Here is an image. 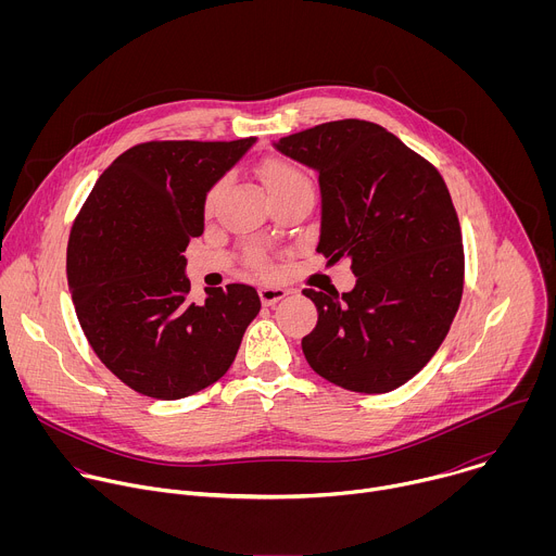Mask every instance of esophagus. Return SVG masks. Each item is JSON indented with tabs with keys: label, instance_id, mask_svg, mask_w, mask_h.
Returning <instances> with one entry per match:
<instances>
[{
	"label": "esophagus",
	"instance_id": "34e87169",
	"mask_svg": "<svg viewBox=\"0 0 556 556\" xmlns=\"http://www.w3.org/2000/svg\"><path fill=\"white\" fill-rule=\"evenodd\" d=\"M286 294H288V290L281 288V286H260V299H262L264 305H275Z\"/></svg>",
	"mask_w": 556,
	"mask_h": 556
}]
</instances>
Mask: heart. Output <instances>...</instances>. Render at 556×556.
Returning <instances> with one entry per match:
<instances>
[{"label": "heart", "instance_id": "b5f03b06", "mask_svg": "<svg viewBox=\"0 0 556 556\" xmlns=\"http://www.w3.org/2000/svg\"><path fill=\"white\" fill-rule=\"evenodd\" d=\"M260 176H262V182L268 191V195H281V193H290V191H301V189H307L312 191V182L309 178L292 163L288 161H268L262 165L260 169ZM219 189L222 185L215 182L206 195H204V211H213L217 198H219ZM249 264L257 270H268V260L262 251H253L249 255Z\"/></svg>", "mask_w": 556, "mask_h": 556}]
</instances>
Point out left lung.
Instances as JSON below:
<instances>
[{"label":"left lung","instance_id":"1","mask_svg":"<svg viewBox=\"0 0 556 556\" xmlns=\"http://www.w3.org/2000/svg\"><path fill=\"white\" fill-rule=\"evenodd\" d=\"M275 147L319 174L328 264L352 262L356 286L303 294L319 321L303 337L309 367L358 393L414 378L438 352L462 301L464 249L440 172L384 127L345 118Z\"/></svg>","mask_w":556,"mask_h":556}]
</instances>
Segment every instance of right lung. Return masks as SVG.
I'll return each instance as SVG.
<instances>
[{
	"label": "right lung",
	"mask_w": 556,
	"mask_h": 556,
	"mask_svg": "<svg viewBox=\"0 0 556 556\" xmlns=\"http://www.w3.org/2000/svg\"><path fill=\"white\" fill-rule=\"evenodd\" d=\"M140 142L101 174L67 242V286L101 363L134 391L178 401L219 380L260 314L253 286L189 299L185 249L204 230L206 191L253 147Z\"/></svg>",
	"instance_id": "1"
}]
</instances>
